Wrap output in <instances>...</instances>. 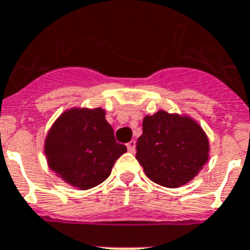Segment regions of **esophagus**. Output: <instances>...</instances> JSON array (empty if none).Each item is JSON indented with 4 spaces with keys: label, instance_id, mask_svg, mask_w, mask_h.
<instances>
[{
    "label": "esophagus",
    "instance_id": "esophagus-1",
    "mask_svg": "<svg viewBox=\"0 0 250 250\" xmlns=\"http://www.w3.org/2000/svg\"><path fill=\"white\" fill-rule=\"evenodd\" d=\"M127 149H128L129 153H135V150H136V141H135V140H131V141L127 144Z\"/></svg>",
    "mask_w": 250,
    "mask_h": 250
}]
</instances>
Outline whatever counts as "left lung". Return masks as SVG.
Instances as JSON below:
<instances>
[{
    "instance_id": "obj_1",
    "label": "left lung",
    "mask_w": 250,
    "mask_h": 250,
    "mask_svg": "<svg viewBox=\"0 0 250 250\" xmlns=\"http://www.w3.org/2000/svg\"><path fill=\"white\" fill-rule=\"evenodd\" d=\"M136 149L146 176L169 188L194 180L209 159V140L202 125L188 114L166 110L144 118Z\"/></svg>"
}]
</instances>
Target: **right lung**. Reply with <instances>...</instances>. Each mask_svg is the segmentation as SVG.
Masks as SVG:
<instances>
[{
  "instance_id": "add662e5",
  "label": "right lung",
  "mask_w": 250,
  "mask_h": 250,
  "mask_svg": "<svg viewBox=\"0 0 250 250\" xmlns=\"http://www.w3.org/2000/svg\"><path fill=\"white\" fill-rule=\"evenodd\" d=\"M103 107H70L52 123L44 137V155L58 177L79 190L104 182L127 147L114 139Z\"/></svg>"
}]
</instances>
